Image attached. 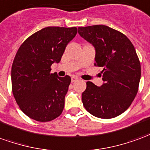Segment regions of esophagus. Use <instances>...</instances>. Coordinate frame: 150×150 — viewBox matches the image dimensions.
<instances>
[{
  "instance_id": "obj_1",
  "label": "esophagus",
  "mask_w": 150,
  "mask_h": 150,
  "mask_svg": "<svg viewBox=\"0 0 150 150\" xmlns=\"http://www.w3.org/2000/svg\"><path fill=\"white\" fill-rule=\"evenodd\" d=\"M78 80V77H75V76H73V77H72V78H71V81H72V82H75L76 81Z\"/></svg>"
}]
</instances>
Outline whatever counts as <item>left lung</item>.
<instances>
[{
  "instance_id": "1",
  "label": "left lung",
  "mask_w": 150,
  "mask_h": 150,
  "mask_svg": "<svg viewBox=\"0 0 150 150\" xmlns=\"http://www.w3.org/2000/svg\"><path fill=\"white\" fill-rule=\"evenodd\" d=\"M78 33L95 48L94 65L103 69L100 87L86 82L81 95L84 107L95 117H116L137 94L141 63L134 46L123 33L104 25L78 27Z\"/></svg>"
}]
</instances>
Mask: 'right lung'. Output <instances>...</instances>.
<instances>
[{
	"mask_svg": "<svg viewBox=\"0 0 150 150\" xmlns=\"http://www.w3.org/2000/svg\"><path fill=\"white\" fill-rule=\"evenodd\" d=\"M77 33V27H45L18 50L11 69L12 91L20 109L30 119L47 122L62 113L71 77L51 73V66L60 62Z\"/></svg>",
	"mask_w": 150,
	"mask_h": 150,
	"instance_id": "add662e5",
	"label": "right lung"
}]
</instances>
